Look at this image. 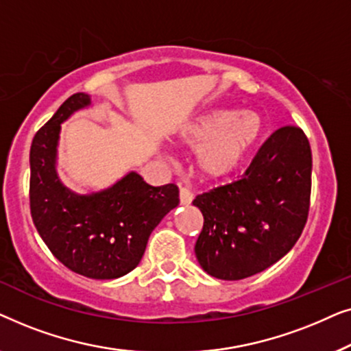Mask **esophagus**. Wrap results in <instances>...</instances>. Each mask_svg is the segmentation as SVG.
Listing matches in <instances>:
<instances>
[{
    "mask_svg": "<svg viewBox=\"0 0 351 351\" xmlns=\"http://www.w3.org/2000/svg\"><path fill=\"white\" fill-rule=\"evenodd\" d=\"M179 198H180V204L184 206H189L191 201H193V193L189 189H185V186H180V191H179Z\"/></svg>",
    "mask_w": 351,
    "mask_h": 351,
    "instance_id": "1",
    "label": "esophagus"
}]
</instances>
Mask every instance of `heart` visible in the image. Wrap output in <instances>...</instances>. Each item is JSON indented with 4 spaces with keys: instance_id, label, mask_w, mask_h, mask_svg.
<instances>
[{
    "instance_id": "b5f03b06",
    "label": "heart",
    "mask_w": 351,
    "mask_h": 351,
    "mask_svg": "<svg viewBox=\"0 0 351 351\" xmlns=\"http://www.w3.org/2000/svg\"><path fill=\"white\" fill-rule=\"evenodd\" d=\"M262 131L263 123L257 113L215 108L182 128L177 143L196 150L201 176L219 180L238 169Z\"/></svg>"
}]
</instances>
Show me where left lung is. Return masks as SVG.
Returning <instances> with one entry per match:
<instances>
[{
	"instance_id": "left-lung-1",
	"label": "left lung",
	"mask_w": 351,
	"mask_h": 351,
	"mask_svg": "<svg viewBox=\"0 0 351 351\" xmlns=\"http://www.w3.org/2000/svg\"><path fill=\"white\" fill-rule=\"evenodd\" d=\"M310 191L308 138L300 128H280L238 180L193 199L204 217L195 244L199 265L208 275L227 281L267 270L302 234Z\"/></svg>"
}]
</instances>
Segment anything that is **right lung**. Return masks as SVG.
Instances as JSON below:
<instances>
[{"mask_svg":"<svg viewBox=\"0 0 351 351\" xmlns=\"http://www.w3.org/2000/svg\"><path fill=\"white\" fill-rule=\"evenodd\" d=\"M90 104L89 94H73L33 137L30 210L57 261L78 275L114 280L138 265L153 230L179 206V189L152 186L134 171L94 193L66 189L57 174L60 124Z\"/></svg>","mask_w":351,"mask_h":351,"instance_id":"right-lung-1","label":"right lung"}]
</instances>
